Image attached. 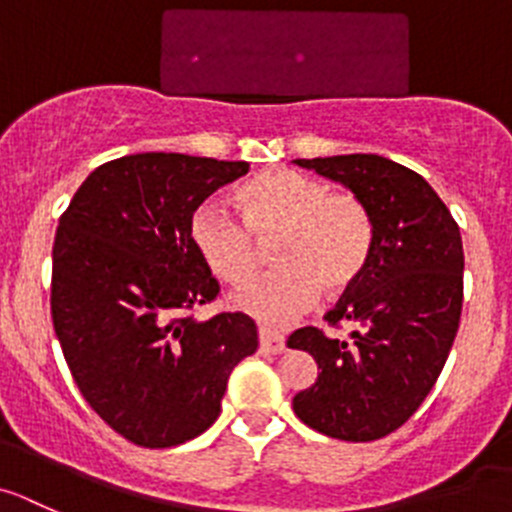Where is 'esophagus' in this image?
Listing matches in <instances>:
<instances>
[{
    "instance_id": "obj_1",
    "label": "esophagus",
    "mask_w": 512,
    "mask_h": 512,
    "mask_svg": "<svg viewBox=\"0 0 512 512\" xmlns=\"http://www.w3.org/2000/svg\"><path fill=\"white\" fill-rule=\"evenodd\" d=\"M260 348L262 351H270V353H283L285 338L280 336L278 331H272V328L260 326Z\"/></svg>"
}]
</instances>
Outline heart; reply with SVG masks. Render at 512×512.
Listing matches in <instances>:
<instances>
[{
    "label": "heart",
    "mask_w": 512,
    "mask_h": 512,
    "mask_svg": "<svg viewBox=\"0 0 512 512\" xmlns=\"http://www.w3.org/2000/svg\"><path fill=\"white\" fill-rule=\"evenodd\" d=\"M240 213L207 199L189 219V237L209 270L224 283L250 278L260 265V240L272 242L278 267L232 293L234 308L267 323H283L318 293L351 288L371 260L376 224L353 191L295 169H272L237 191Z\"/></svg>",
    "instance_id": "obj_1"
}]
</instances>
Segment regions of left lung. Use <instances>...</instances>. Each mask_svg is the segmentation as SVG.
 Returning a JSON list of instances; mask_svg holds the SVG:
<instances>
[{
	"mask_svg": "<svg viewBox=\"0 0 512 512\" xmlns=\"http://www.w3.org/2000/svg\"><path fill=\"white\" fill-rule=\"evenodd\" d=\"M341 181L369 204L376 237L364 275L323 318L351 336L313 326L290 333L318 379L293 399L298 419L343 442H371L399 429L427 399L460 328V227L437 191L407 166L376 154L295 159Z\"/></svg>",
	"mask_w": 512,
	"mask_h": 512,
	"instance_id": "obj_1",
	"label": "left lung"
}]
</instances>
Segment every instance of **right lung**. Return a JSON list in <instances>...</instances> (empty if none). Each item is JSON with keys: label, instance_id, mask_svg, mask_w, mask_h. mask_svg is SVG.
Listing matches in <instances>:
<instances>
[{"label": "right lung", "instance_id": "right-lung-1", "mask_svg": "<svg viewBox=\"0 0 512 512\" xmlns=\"http://www.w3.org/2000/svg\"><path fill=\"white\" fill-rule=\"evenodd\" d=\"M247 171V161L131 154L98 166L60 217L57 341L93 412L138 447H176L212 427L229 374L257 351L250 315H191L217 298L219 283L189 219Z\"/></svg>", "mask_w": 512, "mask_h": 512}]
</instances>
